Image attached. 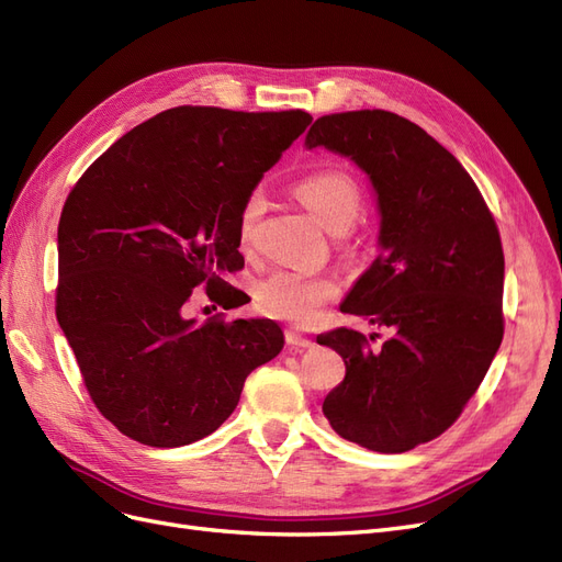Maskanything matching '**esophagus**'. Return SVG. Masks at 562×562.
Returning <instances> with one entry per match:
<instances>
[{
    "label": "esophagus",
    "mask_w": 562,
    "mask_h": 562,
    "mask_svg": "<svg viewBox=\"0 0 562 562\" xmlns=\"http://www.w3.org/2000/svg\"><path fill=\"white\" fill-rule=\"evenodd\" d=\"M285 342H288V347L295 349V351L310 349V347L314 345L310 337H304V335H300V333H295V330H288V333H285Z\"/></svg>",
    "instance_id": "obj_1"
}]
</instances>
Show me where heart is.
<instances>
[{"mask_svg": "<svg viewBox=\"0 0 562 562\" xmlns=\"http://www.w3.org/2000/svg\"><path fill=\"white\" fill-rule=\"evenodd\" d=\"M295 194L330 232H347L363 213L361 184L339 168H323V171L304 176L295 184ZM262 213L265 194L260 190L248 192L236 217V239L244 250L255 246ZM337 291L339 288L330 277L274 269L255 285V302L260 312L271 318L310 326L323 307L337 297Z\"/></svg>", "mask_w": 562, "mask_h": 562, "instance_id": "obj_1", "label": "heart"}]
</instances>
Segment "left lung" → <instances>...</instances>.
<instances>
[{
    "instance_id": "1",
    "label": "left lung",
    "mask_w": 562,
    "mask_h": 562,
    "mask_svg": "<svg viewBox=\"0 0 562 562\" xmlns=\"http://www.w3.org/2000/svg\"><path fill=\"white\" fill-rule=\"evenodd\" d=\"M307 145L351 157L378 190L382 250L342 312L394 330L380 349L345 326L316 337L347 366L323 415L351 443L407 452L452 427L502 345L499 229L464 166L411 119L323 114Z\"/></svg>"
}]
</instances>
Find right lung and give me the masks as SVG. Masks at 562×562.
Instances as JSON below:
<instances>
[{"label":"right lung","mask_w":562,"mask_h":562,"mask_svg":"<svg viewBox=\"0 0 562 562\" xmlns=\"http://www.w3.org/2000/svg\"><path fill=\"white\" fill-rule=\"evenodd\" d=\"M312 124L304 110L180 105L103 151L65 199L56 316L91 401L124 436L178 448L213 434L250 372L274 359L269 318H187L192 291L244 304L236 217Z\"/></svg>","instance_id":"obj_1"}]
</instances>
